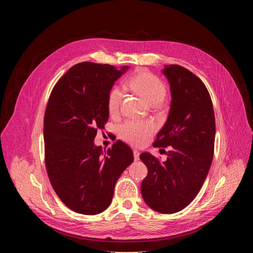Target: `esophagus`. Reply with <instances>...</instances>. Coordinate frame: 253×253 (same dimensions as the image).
I'll return each mask as SVG.
<instances>
[{"label":"esophagus","instance_id":"1","mask_svg":"<svg viewBox=\"0 0 253 253\" xmlns=\"http://www.w3.org/2000/svg\"><path fill=\"white\" fill-rule=\"evenodd\" d=\"M133 154H134V160H135V161H138V160H139L140 152L137 151V150H134V151H133Z\"/></svg>","mask_w":253,"mask_h":253}]
</instances>
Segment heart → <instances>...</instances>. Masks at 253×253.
Wrapping results in <instances>:
<instances>
[{"label": "heart", "mask_w": 253, "mask_h": 253, "mask_svg": "<svg viewBox=\"0 0 253 253\" xmlns=\"http://www.w3.org/2000/svg\"><path fill=\"white\" fill-rule=\"evenodd\" d=\"M129 86L150 106L160 104L166 95L164 83L145 70H139L130 79ZM122 98L123 89L120 86L112 87L107 97V107L110 114L118 112ZM153 130V125L148 121L128 120L120 125L119 135L124 141L139 146L147 141Z\"/></svg>", "instance_id": "b5f03b06"}]
</instances>
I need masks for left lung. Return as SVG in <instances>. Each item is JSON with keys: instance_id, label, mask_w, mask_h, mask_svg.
I'll return each instance as SVG.
<instances>
[{"instance_id": "obj_1", "label": "left lung", "mask_w": 253, "mask_h": 253, "mask_svg": "<svg viewBox=\"0 0 253 253\" xmlns=\"http://www.w3.org/2000/svg\"><path fill=\"white\" fill-rule=\"evenodd\" d=\"M162 73L170 84L171 104L153 145L171 150L163 163L150 153L140 155L148 169L141 194L150 208L169 214L185 208L203 185L213 159L215 117L209 92L192 72L166 65Z\"/></svg>"}]
</instances>
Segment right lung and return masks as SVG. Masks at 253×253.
Segmentation results:
<instances>
[{"instance_id": "add662e5", "label": "right lung", "mask_w": 253, "mask_h": 253, "mask_svg": "<svg viewBox=\"0 0 253 253\" xmlns=\"http://www.w3.org/2000/svg\"><path fill=\"white\" fill-rule=\"evenodd\" d=\"M128 68L79 63L50 95L44 116L46 169L59 198L75 212L95 215L109 207L118 178L134 160L120 140L106 152L94 144L109 118L108 94Z\"/></svg>"}]
</instances>
